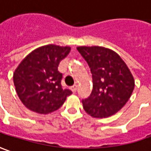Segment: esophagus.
Segmentation results:
<instances>
[{"label": "esophagus", "mask_w": 151, "mask_h": 151, "mask_svg": "<svg viewBox=\"0 0 151 151\" xmlns=\"http://www.w3.org/2000/svg\"><path fill=\"white\" fill-rule=\"evenodd\" d=\"M77 89H78V86L77 85H73L71 88V90L73 91V93H75L77 91Z\"/></svg>", "instance_id": "esophagus-1"}]
</instances>
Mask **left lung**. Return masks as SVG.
I'll return each mask as SVG.
<instances>
[{"label": "left lung", "mask_w": 151, "mask_h": 151, "mask_svg": "<svg viewBox=\"0 0 151 151\" xmlns=\"http://www.w3.org/2000/svg\"><path fill=\"white\" fill-rule=\"evenodd\" d=\"M78 51L87 61L93 76V90L83 100L87 114L93 118L115 114L125 105L134 88L129 68L114 51L99 46H80Z\"/></svg>", "instance_id": "left-lung-1"}]
</instances>
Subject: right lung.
<instances>
[{"instance_id":"right-lung-1","label":"right lung","mask_w":151,"mask_h":151,"mask_svg":"<svg viewBox=\"0 0 151 151\" xmlns=\"http://www.w3.org/2000/svg\"><path fill=\"white\" fill-rule=\"evenodd\" d=\"M68 46L48 44L32 51L13 73L16 91L31 111L47 114L63 104L72 92L61 85L59 63L70 52Z\"/></svg>"}]
</instances>
